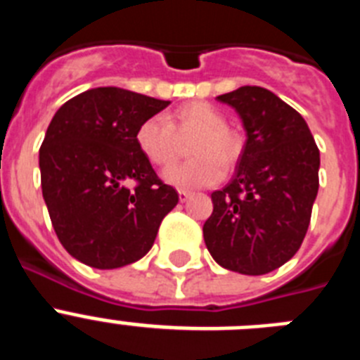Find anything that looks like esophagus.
I'll return each mask as SVG.
<instances>
[{"mask_svg":"<svg viewBox=\"0 0 360 360\" xmlns=\"http://www.w3.org/2000/svg\"><path fill=\"white\" fill-rule=\"evenodd\" d=\"M189 196H191L189 191H184V189L178 191V198H180V202H187V200H189Z\"/></svg>","mask_w":360,"mask_h":360,"instance_id":"obj_1","label":"esophagus"}]
</instances>
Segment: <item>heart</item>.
Segmentation results:
<instances>
[{
  "instance_id": "heart-1",
  "label": "heart",
  "mask_w": 360,
  "mask_h": 360,
  "mask_svg": "<svg viewBox=\"0 0 360 360\" xmlns=\"http://www.w3.org/2000/svg\"><path fill=\"white\" fill-rule=\"evenodd\" d=\"M196 131L189 146L191 160L169 165L164 180L171 186L195 189L212 186L224 176L225 162L236 157V139L225 128V119L218 110L205 103H193L178 108L169 122L153 115L136 128V148L153 165H165L174 158V133Z\"/></svg>"
}]
</instances>
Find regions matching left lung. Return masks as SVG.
I'll use <instances>...</instances> for the list:
<instances>
[{"label": "left lung", "instance_id": "left-lung-1", "mask_svg": "<svg viewBox=\"0 0 360 360\" xmlns=\"http://www.w3.org/2000/svg\"><path fill=\"white\" fill-rule=\"evenodd\" d=\"M218 101L236 110L247 141L232 180L211 195L203 240L224 269L262 276L303 243L319 189V149L303 117L265 88L241 86Z\"/></svg>", "mask_w": 360, "mask_h": 360}]
</instances>
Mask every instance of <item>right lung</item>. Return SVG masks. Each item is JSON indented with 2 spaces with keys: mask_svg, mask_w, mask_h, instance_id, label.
I'll return each instance as SVG.
<instances>
[{
  "mask_svg": "<svg viewBox=\"0 0 360 360\" xmlns=\"http://www.w3.org/2000/svg\"><path fill=\"white\" fill-rule=\"evenodd\" d=\"M167 104L106 86L53 115L39 149L43 198L61 245L84 265L110 270L141 259L178 203L135 142L141 122Z\"/></svg>",
  "mask_w": 360,
  "mask_h": 360,
  "instance_id": "obj_1",
  "label": "right lung"
}]
</instances>
